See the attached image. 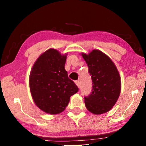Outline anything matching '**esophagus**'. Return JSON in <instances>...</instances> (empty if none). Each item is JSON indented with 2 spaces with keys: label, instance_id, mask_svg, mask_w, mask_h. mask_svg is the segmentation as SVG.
Masks as SVG:
<instances>
[{
  "label": "esophagus",
  "instance_id": "esophagus-1",
  "mask_svg": "<svg viewBox=\"0 0 146 146\" xmlns=\"http://www.w3.org/2000/svg\"><path fill=\"white\" fill-rule=\"evenodd\" d=\"M75 84H76V85L78 86V88H80V81H79V80H76V81H75Z\"/></svg>",
  "mask_w": 146,
  "mask_h": 146
}]
</instances>
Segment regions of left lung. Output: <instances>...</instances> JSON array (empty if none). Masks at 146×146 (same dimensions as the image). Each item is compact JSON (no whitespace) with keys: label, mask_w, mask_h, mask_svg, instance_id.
<instances>
[{"label":"left lung","mask_w":146,"mask_h":146,"mask_svg":"<svg viewBox=\"0 0 146 146\" xmlns=\"http://www.w3.org/2000/svg\"><path fill=\"white\" fill-rule=\"evenodd\" d=\"M92 80V91L84 97L86 107L95 115L103 114L114 106L119 97L121 81L115 64L102 51L94 49L82 53Z\"/></svg>","instance_id":"left-lung-1"}]
</instances>
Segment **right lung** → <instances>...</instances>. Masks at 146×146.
Instances as JSON below:
<instances>
[{"label":"right lung","mask_w":146,"mask_h":146,"mask_svg":"<svg viewBox=\"0 0 146 146\" xmlns=\"http://www.w3.org/2000/svg\"><path fill=\"white\" fill-rule=\"evenodd\" d=\"M67 54L49 49L35 62L29 75V88L35 104L44 112L58 114L65 110L78 88L69 78L65 63Z\"/></svg>","instance_id":"add662e5"}]
</instances>
